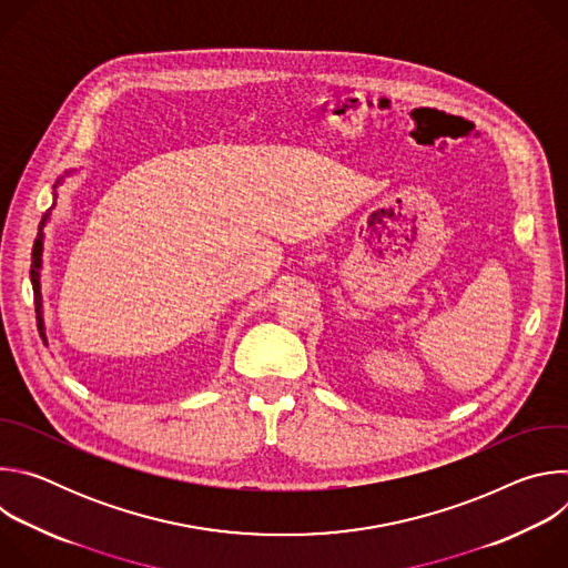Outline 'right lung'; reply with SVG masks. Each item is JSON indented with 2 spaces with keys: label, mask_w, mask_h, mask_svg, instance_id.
<instances>
[{
  "label": "right lung",
  "mask_w": 568,
  "mask_h": 568,
  "mask_svg": "<svg viewBox=\"0 0 568 568\" xmlns=\"http://www.w3.org/2000/svg\"><path fill=\"white\" fill-rule=\"evenodd\" d=\"M78 171H67L55 184H53V206H55V200H58V186H62V182L71 175H75ZM51 206V209H53ZM51 209L42 215V222H40V229H38V237L33 242V254H31V285H33V296H36V312H38V328H40V335L47 344V326H44V301H42V254H44V226L49 224L51 220Z\"/></svg>",
  "instance_id": "right-lung-1"
}]
</instances>
